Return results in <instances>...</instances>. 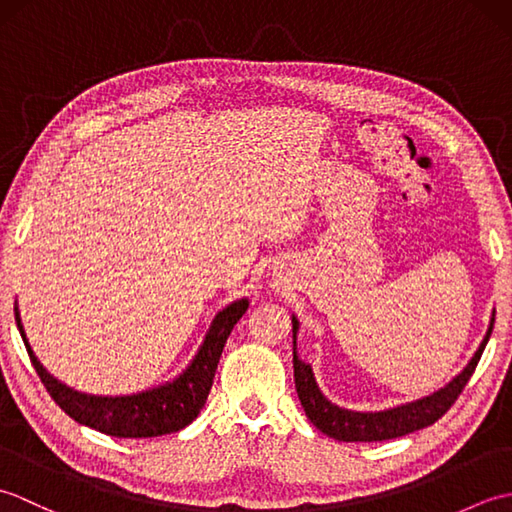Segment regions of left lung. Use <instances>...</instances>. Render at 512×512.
<instances>
[{
  "mask_svg": "<svg viewBox=\"0 0 512 512\" xmlns=\"http://www.w3.org/2000/svg\"><path fill=\"white\" fill-rule=\"evenodd\" d=\"M493 323L495 319H491L484 341L477 347V352L473 354L469 365H466L449 385L433 391L431 396L407 402V405H398L394 409L352 411L334 405V402H330L321 394L317 380H314L312 367L308 363H303L297 356L299 321L297 317H292V365H295V387L301 400V407L306 411V416L310 418L314 427L323 431L325 436L341 442H380L407 436V433L429 427V424L440 420L444 413L451 409L453 402L462 394L466 383H469L477 363H480L488 336L493 332Z\"/></svg>",
  "mask_w": 512,
  "mask_h": 512,
  "instance_id": "left-lung-1",
  "label": "left lung"
}]
</instances>
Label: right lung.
Wrapping results in <instances>:
<instances>
[{"label":"right lung","mask_w":512,"mask_h":512,"mask_svg":"<svg viewBox=\"0 0 512 512\" xmlns=\"http://www.w3.org/2000/svg\"><path fill=\"white\" fill-rule=\"evenodd\" d=\"M246 310L248 299L228 303L222 312L215 314L198 354L178 378L154 389L138 391L132 396H90L59 383L57 378L48 374V369L39 363V358L32 352L24 325H21L17 303L15 321L41 383L46 385L52 400L72 420L114 438H156L180 431L198 418L211 391L215 369L220 363L228 334H231L235 323L242 319Z\"/></svg>","instance_id":"right-lung-1"}]
</instances>
